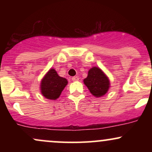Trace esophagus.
<instances>
[{"instance_id": "1", "label": "esophagus", "mask_w": 152, "mask_h": 152, "mask_svg": "<svg viewBox=\"0 0 152 152\" xmlns=\"http://www.w3.org/2000/svg\"><path fill=\"white\" fill-rule=\"evenodd\" d=\"M78 79H79V78H78V76H74V77H72L73 81H78Z\"/></svg>"}]
</instances>
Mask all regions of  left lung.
I'll return each instance as SVG.
<instances>
[{"label": "left lung", "mask_w": 152, "mask_h": 152, "mask_svg": "<svg viewBox=\"0 0 152 152\" xmlns=\"http://www.w3.org/2000/svg\"><path fill=\"white\" fill-rule=\"evenodd\" d=\"M83 83L95 97H101L107 93L110 87L109 78L98 67L91 68Z\"/></svg>", "instance_id": "obj_1"}]
</instances>
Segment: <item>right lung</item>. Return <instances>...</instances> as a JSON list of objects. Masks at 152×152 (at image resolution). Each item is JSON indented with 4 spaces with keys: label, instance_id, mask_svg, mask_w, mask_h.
<instances>
[{
    "label": "right lung",
    "instance_id": "obj_1",
    "mask_svg": "<svg viewBox=\"0 0 152 152\" xmlns=\"http://www.w3.org/2000/svg\"><path fill=\"white\" fill-rule=\"evenodd\" d=\"M67 84L66 78L59 76L55 69H50L41 80V92L46 99L56 100Z\"/></svg>",
    "mask_w": 152,
    "mask_h": 152
}]
</instances>
